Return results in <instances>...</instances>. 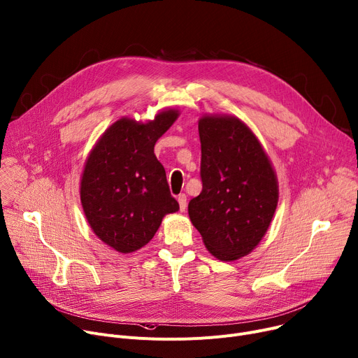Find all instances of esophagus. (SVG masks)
I'll list each match as a JSON object with an SVG mask.
<instances>
[{"label":"esophagus","mask_w":358,"mask_h":358,"mask_svg":"<svg viewBox=\"0 0 358 358\" xmlns=\"http://www.w3.org/2000/svg\"><path fill=\"white\" fill-rule=\"evenodd\" d=\"M178 202H179V208H180V211L183 213L185 209H186V195H185V194H180V195L178 196Z\"/></svg>","instance_id":"1"}]
</instances>
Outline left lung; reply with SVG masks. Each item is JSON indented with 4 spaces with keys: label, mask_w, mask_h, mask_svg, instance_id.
<instances>
[{
    "label": "left lung",
    "mask_w": 358,
    "mask_h": 358,
    "mask_svg": "<svg viewBox=\"0 0 358 358\" xmlns=\"http://www.w3.org/2000/svg\"><path fill=\"white\" fill-rule=\"evenodd\" d=\"M202 192L189 218L209 253L222 262L253 251L270 227L279 183L262 143L234 115L205 114L198 121Z\"/></svg>",
    "instance_id": "1"
}]
</instances>
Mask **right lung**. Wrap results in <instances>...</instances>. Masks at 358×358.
Here are the masks:
<instances>
[{
  "label": "right lung",
  "mask_w": 358,
  "mask_h": 358,
  "mask_svg": "<svg viewBox=\"0 0 358 358\" xmlns=\"http://www.w3.org/2000/svg\"><path fill=\"white\" fill-rule=\"evenodd\" d=\"M163 110L147 122L121 117L98 138L80 178V203L94 234L118 253L144 247L167 214L179 211L171 195L156 141L178 120Z\"/></svg>",
  "instance_id": "1"
}]
</instances>
